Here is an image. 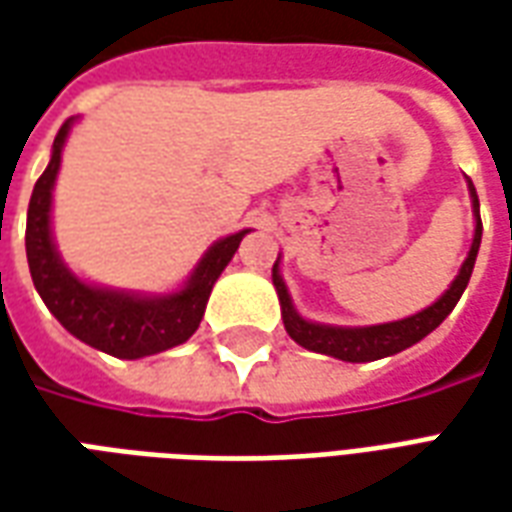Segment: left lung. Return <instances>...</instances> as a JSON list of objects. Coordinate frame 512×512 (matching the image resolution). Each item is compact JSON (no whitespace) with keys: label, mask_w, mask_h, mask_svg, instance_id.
Here are the masks:
<instances>
[{"label":"left lung","mask_w":512,"mask_h":512,"mask_svg":"<svg viewBox=\"0 0 512 512\" xmlns=\"http://www.w3.org/2000/svg\"><path fill=\"white\" fill-rule=\"evenodd\" d=\"M466 186H469L474 213V235L469 255H466V260L458 268V277L452 279L450 288L444 290L430 307L414 312L408 318L376 323V326H334V323L310 321V318H304L293 307V299H290V290L285 285V279H282V268H279L277 257V263L271 268V279H274V288H277L279 307H282V323H285V332L290 334V340H296L307 351L334 356V359H343V362H376V359L395 356L411 348V345H417L422 337H428L436 326H441V321L455 310V304H458L463 290L469 285L474 260H477V249H480V238H483L480 200H477V191H474V183L469 178H466Z\"/></svg>","instance_id":"obj_1"}]
</instances>
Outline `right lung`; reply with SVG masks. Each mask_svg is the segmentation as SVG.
<instances>
[{
  "label": "right lung",
  "mask_w": 512,
  "mask_h": 512,
  "mask_svg": "<svg viewBox=\"0 0 512 512\" xmlns=\"http://www.w3.org/2000/svg\"><path fill=\"white\" fill-rule=\"evenodd\" d=\"M73 123L76 117L65 120L60 134L54 136L49 167L38 178L29 200L27 263L35 290L51 315L90 348H98L117 359H142L169 351L197 332L216 279L233 260L238 244L249 230L224 235L208 246V252L200 257L186 282L169 293L106 288L73 274L65 266L51 230L54 183L60 175L62 150Z\"/></svg>",
  "instance_id": "1"
}]
</instances>
